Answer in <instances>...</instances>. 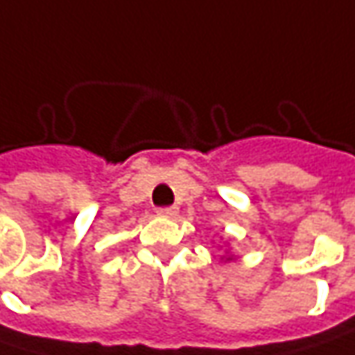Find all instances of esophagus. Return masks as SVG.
<instances>
[{
    "mask_svg": "<svg viewBox=\"0 0 355 355\" xmlns=\"http://www.w3.org/2000/svg\"><path fill=\"white\" fill-rule=\"evenodd\" d=\"M157 216H159V218H175V216H178V208H175V206L159 208V210H157Z\"/></svg>",
    "mask_w": 355,
    "mask_h": 355,
    "instance_id": "obj_1",
    "label": "esophagus"
}]
</instances>
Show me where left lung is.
Segmentation results:
<instances>
[{
    "label": "left lung",
    "instance_id": "left-lung-1",
    "mask_svg": "<svg viewBox=\"0 0 355 355\" xmlns=\"http://www.w3.org/2000/svg\"><path fill=\"white\" fill-rule=\"evenodd\" d=\"M232 259H234V254H230V250H226V257H222V261H226V263L232 261Z\"/></svg>",
    "mask_w": 355,
    "mask_h": 355
}]
</instances>
